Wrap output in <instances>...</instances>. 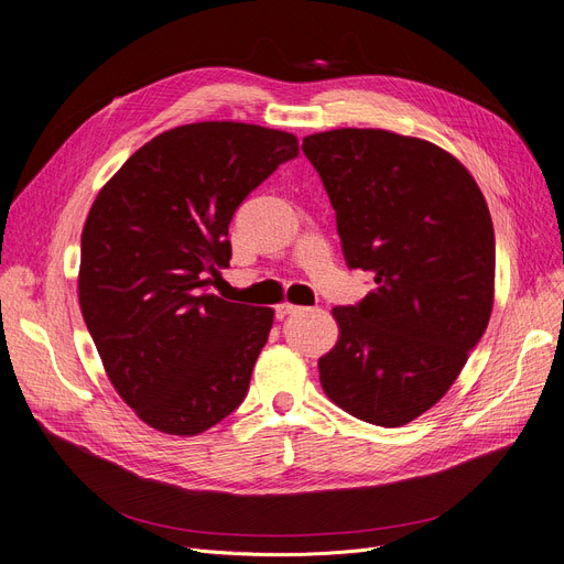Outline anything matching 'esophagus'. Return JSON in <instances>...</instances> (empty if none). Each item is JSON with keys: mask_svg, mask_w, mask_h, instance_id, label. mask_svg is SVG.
I'll use <instances>...</instances> for the list:
<instances>
[{"mask_svg": "<svg viewBox=\"0 0 564 564\" xmlns=\"http://www.w3.org/2000/svg\"><path fill=\"white\" fill-rule=\"evenodd\" d=\"M299 310H303V307L291 305V303H280V305H278V317L284 319V317H289V314H296Z\"/></svg>", "mask_w": 564, "mask_h": 564, "instance_id": "34e87169", "label": "esophagus"}]
</instances>
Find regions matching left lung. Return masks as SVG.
Listing matches in <instances>:
<instances>
[{
	"label": "left lung",
	"mask_w": 564,
	"mask_h": 564,
	"mask_svg": "<svg viewBox=\"0 0 564 564\" xmlns=\"http://www.w3.org/2000/svg\"><path fill=\"white\" fill-rule=\"evenodd\" d=\"M337 219L349 268L375 289L333 307L340 328L319 358L324 393L384 427L414 421L452 389L488 326L495 234L475 177L440 145L387 129L303 139Z\"/></svg>",
	"instance_id": "8db88e82"
}]
</instances>
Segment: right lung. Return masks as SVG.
I'll use <instances>...</instances> for the list:
<instances>
[{"mask_svg":"<svg viewBox=\"0 0 564 564\" xmlns=\"http://www.w3.org/2000/svg\"><path fill=\"white\" fill-rule=\"evenodd\" d=\"M296 154L286 131L183 124L133 152L89 208L83 319L110 384L154 431L192 437L242 402L275 310L206 291L229 265L236 208Z\"/></svg>","mask_w":564,"mask_h":564,"instance_id":"obj_1","label":"right lung"}]
</instances>
